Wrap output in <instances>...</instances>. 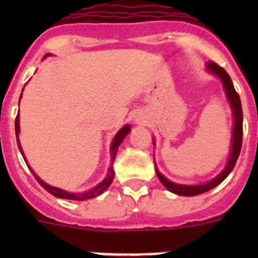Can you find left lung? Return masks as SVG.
<instances>
[{
	"instance_id": "left-lung-1",
	"label": "left lung",
	"mask_w": 258,
	"mask_h": 258,
	"mask_svg": "<svg viewBox=\"0 0 258 258\" xmlns=\"http://www.w3.org/2000/svg\"><path fill=\"white\" fill-rule=\"evenodd\" d=\"M207 68H208L209 72H212V74H214L217 77H220L221 81H222L223 84V88H225V92H226L227 99H229L230 104H231L232 115H234L231 152H230V159L229 161H227V165L225 166V169H223L216 178L207 182V183L204 184H194V186H188V184L174 183V182L166 179L165 177L157 170L156 166H155L157 178L160 179L161 183H163L169 191L177 194V195H182V197H195V195H200V194L207 192V191L216 187L217 184H220L221 182L231 173V170L234 169V166H235L236 160H238L239 154H240L241 150V140H243V111H241L240 98H239L238 93L235 92V88L232 85L231 79H230L229 74H227L226 71L223 70L222 67H220L218 64H216V63H213V61H209L208 64H207Z\"/></svg>"
}]
</instances>
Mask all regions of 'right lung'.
Segmentation results:
<instances>
[{
	"label": "right lung",
	"mask_w": 258,
	"mask_h": 258,
	"mask_svg": "<svg viewBox=\"0 0 258 258\" xmlns=\"http://www.w3.org/2000/svg\"><path fill=\"white\" fill-rule=\"evenodd\" d=\"M20 97H22V95H20ZM129 132H131V126H129V125H125V126H122L121 129L117 132V134H116L115 138H113L112 145H111V160H112V164H113V161H115L116 152H117L118 146L121 145V142L124 141L125 137L129 134ZM15 134H17L18 147H19L23 157H24L22 146H20V143H19V116H17V118H15ZM24 160H26V157H24ZM29 169H31V168H29ZM31 172L33 173V175H35V178L38 181V183H40L41 186H42V187L47 191V192H50L51 195H54V197H56V198H60V199H70V200H88V199H93V198H95V197H99L101 194H103L104 191L108 188L109 184L112 183L113 174H115L112 165H111L109 166L108 173H107V177L101 182V183L98 184V186H95V187L92 188V190L85 191V192L72 194V192H67V191H64V190H60V188H58V187H52V186H50V184L45 183L42 179L38 178L37 174H35V172H33L32 169H31Z\"/></svg>",
	"instance_id": "add662e5"
}]
</instances>
